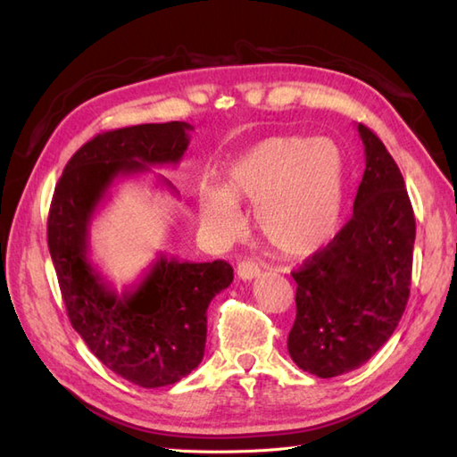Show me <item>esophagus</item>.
I'll return each instance as SVG.
<instances>
[{"instance_id":"34e87169","label":"esophagus","mask_w":457,"mask_h":457,"mask_svg":"<svg viewBox=\"0 0 457 457\" xmlns=\"http://www.w3.org/2000/svg\"><path fill=\"white\" fill-rule=\"evenodd\" d=\"M259 275H261V269L257 267V263H253V261H241L237 265V277L241 280H253Z\"/></svg>"}]
</instances>
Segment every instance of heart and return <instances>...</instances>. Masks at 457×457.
Instances as JSON below:
<instances>
[{"mask_svg": "<svg viewBox=\"0 0 457 457\" xmlns=\"http://www.w3.org/2000/svg\"><path fill=\"white\" fill-rule=\"evenodd\" d=\"M345 202V159L326 137L283 135L255 143L229 164L221 188L196 192L202 228L218 241L234 239L249 204L259 234L287 257H306L334 239Z\"/></svg>", "mask_w": 457, "mask_h": 457, "instance_id": "1", "label": "heart"}]
</instances>
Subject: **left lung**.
<instances>
[{"mask_svg": "<svg viewBox=\"0 0 457 457\" xmlns=\"http://www.w3.org/2000/svg\"><path fill=\"white\" fill-rule=\"evenodd\" d=\"M365 172L353 216L328 247L293 273L296 320L288 353L303 371L329 378L371 359L409 303L416 223L395 159L357 123Z\"/></svg>", "mask_w": 457, "mask_h": 457, "instance_id": "left-lung-1", "label": "left lung"}]
</instances>
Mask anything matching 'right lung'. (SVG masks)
Returning a JSON list of instances; mask_svg holds the SVG:
<instances>
[{
  "label": "right lung",
  "mask_w": 457,
  "mask_h": 457,
  "mask_svg": "<svg viewBox=\"0 0 457 457\" xmlns=\"http://www.w3.org/2000/svg\"><path fill=\"white\" fill-rule=\"evenodd\" d=\"M192 129L169 121L96 135L68 161L48 212V251L72 328L105 367L143 389L177 383L200 365L208 306L234 269L159 255L137 285L118 293L88 257L90 226L115 180L179 164ZM159 182L174 192L164 177Z\"/></svg>",
  "instance_id": "add662e5"
}]
</instances>
